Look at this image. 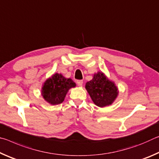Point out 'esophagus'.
I'll list each match as a JSON object with an SVG mask.
<instances>
[{"mask_svg":"<svg viewBox=\"0 0 159 159\" xmlns=\"http://www.w3.org/2000/svg\"><path fill=\"white\" fill-rule=\"evenodd\" d=\"M76 83L79 86H81L83 85V80H76Z\"/></svg>","mask_w":159,"mask_h":159,"instance_id":"obj_1","label":"esophagus"}]
</instances>
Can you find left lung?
<instances>
[{"instance_id":"left-lung-1","label":"left lung","mask_w":159,"mask_h":159,"mask_svg":"<svg viewBox=\"0 0 159 159\" xmlns=\"http://www.w3.org/2000/svg\"><path fill=\"white\" fill-rule=\"evenodd\" d=\"M85 88L93 102L99 107L111 105L118 94L115 83L99 71L94 74L92 80L86 83Z\"/></svg>"}]
</instances>
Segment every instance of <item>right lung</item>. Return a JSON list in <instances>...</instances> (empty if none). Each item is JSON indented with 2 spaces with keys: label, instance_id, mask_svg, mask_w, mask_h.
<instances>
[{
  "label": "right lung",
  "instance_id": "add662e5",
  "mask_svg": "<svg viewBox=\"0 0 159 159\" xmlns=\"http://www.w3.org/2000/svg\"><path fill=\"white\" fill-rule=\"evenodd\" d=\"M76 87L71 79H66L57 73L48 79L43 85L41 94L45 101L52 105L60 104L64 100L69 90Z\"/></svg>",
  "mask_w": 159,
  "mask_h": 159
}]
</instances>
